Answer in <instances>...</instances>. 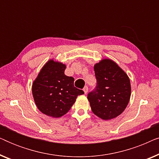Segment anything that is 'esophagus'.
<instances>
[{
  "instance_id": "obj_1",
  "label": "esophagus",
  "mask_w": 159,
  "mask_h": 159,
  "mask_svg": "<svg viewBox=\"0 0 159 159\" xmlns=\"http://www.w3.org/2000/svg\"><path fill=\"white\" fill-rule=\"evenodd\" d=\"M83 91H84V94H87V93H88V88L87 86H85L84 87V88H83Z\"/></svg>"
}]
</instances>
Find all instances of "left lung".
Returning <instances> with one entry per match:
<instances>
[{
	"label": "left lung",
	"instance_id": "obj_1",
	"mask_svg": "<svg viewBox=\"0 0 159 159\" xmlns=\"http://www.w3.org/2000/svg\"><path fill=\"white\" fill-rule=\"evenodd\" d=\"M97 86L88 95L93 114L103 120L118 116L125 110L131 95L130 80L114 61L104 58L94 65Z\"/></svg>",
	"mask_w": 159,
	"mask_h": 159
}]
</instances>
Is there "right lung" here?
<instances>
[{"mask_svg":"<svg viewBox=\"0 0 159 159\" xmlns=\"http://www.w3.org/2000/svg\"><path fill=\"white\" fill-rule=\"evenodd\" d=\"M66 64L50 59L32 83V91L37 107L53 118L64 116L70 110L83 90L74 86L75 79L65 75Z\"/></svg>","mask_w":159,"mask_h":159,"instance_id":"add662e5","label":"right lung"}]
</instances>
